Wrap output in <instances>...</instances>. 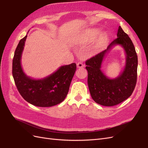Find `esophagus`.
<instances>
[{"instance_id":"esophagus-1","label":"esophagus","mask_w":148,"mask_h":148,"mask_svg":"<svg viewBox=\"0 0 148 148\" xmlns=\"http://www.w3.org/2000/svg\"><path fill=\"white\" fill-rule=\"evenodd\" d=\"M77 66L78 68H82V67H84V65L83 64V63H82V62H78L77 64Z\"/></svg>"}]
</instances>
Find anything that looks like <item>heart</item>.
<instances>
[{
	"label": "heart",
	"mask_w": 148,
	"mask_h": 148,
	"mask_svg": "<svg viewBox=\"0 0 148 148\" xmlns=\"http://www.w3.org/2000/svg\"><path fill=\"white\" fill-rule=\"evenodd\" d=\"M107 40V36L106 34H102L100 35V36L97 39V44L99 46H102L103 44H104Z\"/></svg>",
	"instance_id": "heart-1"
}]
</instances>
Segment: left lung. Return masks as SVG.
<instances>
[{"mask_svg": "<svg viewBox=\"0 0 148 148\" xmlns=\"http://www.w3.org/2000/svg\"><path fill=\"white\" fill-rule=\"evenodd\" d=\"M119 44L126 53V64L120 76L110 79L100 70L103 59L114 45ZM88 71V84L92 99L104 106H114L122 102L132 95L137 80L138 57L135 46L121 26H119L117 38L106 50L97 53L86 61Z\"/></svg>", "mask_w": 148, "mask_h": 148, "instance_id": "1", "label": "left lung"}]
</instances>
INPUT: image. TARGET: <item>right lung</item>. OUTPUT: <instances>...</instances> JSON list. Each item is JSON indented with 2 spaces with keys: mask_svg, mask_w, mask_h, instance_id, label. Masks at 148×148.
I'll list each match as a JSON object with an SVG mask.
<instances>
[{
  "mask_svg": "<svg viewBox=\"0 0 148 148\" xmlns=\"http://www.w3.org/2000/svg\"><path fill=\"white\" fill-rule=\"evenodd\" d=\"M27 35L21 39L15 49L12 75L18 91L23 99L38 107H52L60 104L68 94L77 69L76 64L62 66L56 72L41 79L27 77L21 65V57Z\"/></svg>",
  "mask_w": 148,
  "mask_h": 148,
  "instance_id": "right-lung-1",
  "label": "right lung"
}]
</instances>
